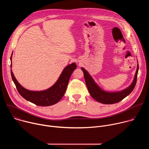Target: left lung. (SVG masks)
I'll return each instance as SVG.
<instances>
[{"label":"left lung","instance_id":"1","mask_svg":"<svg viewBox=\"0 0 149 149\" xmlns=\"http://www.w3.org/2000/svg\"><path fill=\"white\" fill-rule=\"evenodd\" d=\"M81 70L84 72L85 81H86V86L91 96L94 100L101 103L105 104H111L120 102L132 92L137 82L139 65L137 66V69L134 81L131 86L129 88L124 90L122 91L117 93H107L101 90L95 83L94 81L88 73V72L83 68H81Z\"/></svg>","mask_w":149,"mask_h":149}]
</instances>
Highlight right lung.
I'll return each instance as SVG.
<instances>
[{"mask_svg":"<svg viewBox=\"0 0 149 149\" xmlns=\"http://www.w3.org/2000/svg\"><path fill=\"white\" fill-rule=\"evenodd\" d=\"M12 59V56L10 57ZM12 67V63L10 68ZM77 68L75 63L68 65L63 70L59 79L52 87L42 91H32L22 87L16 79L12 70L11 76L20 95L25 100L39 106H49L59 102L64 95L72 72Z\"/></svg>","mask_w":149,"mask_h":149,"instance_id":"1","label":"right lung"}]
</instances>
